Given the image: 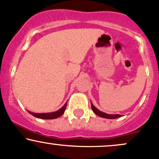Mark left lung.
<instances>
[{
	"label": "left lung",
	"mask_w": 159,
	"mask_h": 159,
	"mask_svg": "<svg viewBox=\"0 0 159 159\" xmlns=\"http://www.w3.org/2000/svg\"><path fill=\"white\" fill-rule=\"evenodd\" d=\"M91 108H92V110L93 111V112L95 113L96 115L97 116L102 117V118H110V119H113V118H120L121 116V115H109V114H106L105 112H102V111H99V109H97V108L94 106L91 102Z\"/></svg>",
	"instance_id": "1"
}]
</instances>
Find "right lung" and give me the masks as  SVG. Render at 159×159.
Instances as JSON below:
<instances>
[{"mask_svg":"<svg viewBox=\"0 0 159 159\" xmlns=\"http://www.w3.org/2000/svg\"><path fill=\"white\" fill-rule=\"evenodd\" d=\"M66 106H67V102H66L65 105L62 106L60 109H59L58 111H53V112H49V113H34L31 112V111H28L31 115H32L33 116L36 117V118H41V119H54V118H57L58 117L62 116L64 113V111L66 110Z\"/></svg>","mask_w":159,"mask_h":159,"instance_id":"add662e5","label":"right lung"}]
</instances>
